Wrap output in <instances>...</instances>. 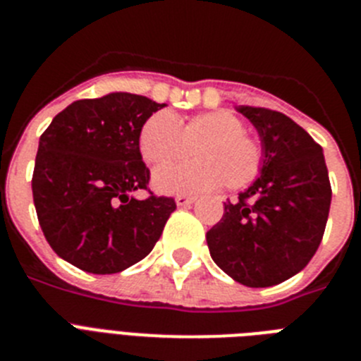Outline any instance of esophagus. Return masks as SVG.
Here are the masks:
<instances>
[{
  "label": "esophagus",
  "instance_id": "34e87169",
  "mask_svg": "<svg viewBox=\"0 0 361 361\" xmlns=\"http://www.w3.org/2000/svg\"><path fill=\"white\" fill-rule=\"evenodd\" d=\"M175 202H177V206H180V208H186V206H191V204L195 202V197L193 195H177L175 197Z\"/></svg>",
  "mask_w": 361,
  "mask_h": 361
}]
</instances>
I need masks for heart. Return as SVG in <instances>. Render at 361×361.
I'll return each instance as SVG.
<instances>
[{
    "mask_svg": "<svg viewBox=\"0 0 361 361\" xmlns=\"http://www.w3.org/2000/svg\"><path fill=\"white\" fill-rule=\"evenodd\" d=\"M139 152L146 164L161 168L180 160L189 149L195 161L166 166L153 177L162 193H202L220 186H250L262 170L264 149L245 132L244 121L226 110L204 111L188 121L157 111L139 132Z\"/></svg>",
    "mask_w": 361,
    "mask_h": 361,
    "instance_id": "b5f03b06",
    "label": "heart"
}]
</instances>
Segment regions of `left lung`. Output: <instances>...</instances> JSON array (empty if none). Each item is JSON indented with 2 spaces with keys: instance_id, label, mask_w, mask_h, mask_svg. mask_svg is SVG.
<instances>
[{
  "instance_id": "left-lung-1",
  "label": "left lung",
  "mask_w": 361,
  "mask_h": 361,
  "mask_svg": "<svg viewBox=\"0 0 361 361\" xmlns=\"http://www.w3.org/2000/svg\"><path fill=\"white\" fill-rule=\"evenodd\" d=\"M264 149L260 177L208 233L209 255L226 275L247 288H269L304 269L317 253L331 208L324 152L280 111L238 106Z\"/></svg>"
}]
</instances>
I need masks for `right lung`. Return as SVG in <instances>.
<instances>
[{
	"instance_id": "right-lung-1",
	"label": "right lung",
	"mask_w": 361,
	"mask_h": 361,
	"mask_svg": "<svg viewBox=\"0 0 361 361\" xmlns=\"http://www.w3.org/2000/svg\"><path fill=\"white\" fill-rule=\"evenodd\" d=\"M159 104L145 95L114 92L81 99L59 111L39 139L32 195L43 235L63 260L111 275L153 250L175 212L171 197L139 200L149 170L139 132Z\"/></svg>"
}]
</instances>
